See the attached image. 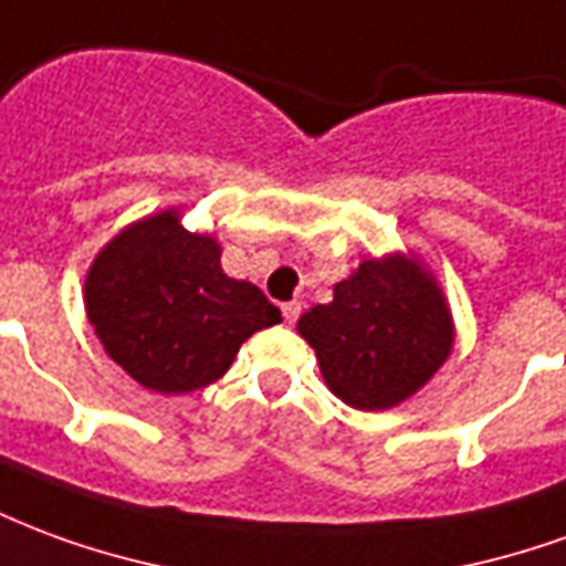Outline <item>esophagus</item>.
<instances>
[{"label":"esophagus","instance_id":"1","mask_svg":"<svg viewBox=\"0 0 566 566\" xmlns=\"http://www.w3.org/2000/svg\"><path fill=\"white\" fill-rule=\"evenodd\" d=\"M300 312H303V306H300L296 300H291V303H284V306H282V315H284V321H287V324H294V321L300 318Z\"/></svg>","mask_w":566,"mask_h":566}]
</instances>
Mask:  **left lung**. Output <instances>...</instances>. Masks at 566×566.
I'll list each match as a JSON object with an SVG mask.
<instances>
[{"instance_id":"8db88e82","label":"left lung","mask_w":566,"mask_h":566,"mask_svg":"<svg viewBox=\"0 0 566 566\" xmlns=\"http://www.w3.org/2000/svg\"><path fill=\"white\" fill-rule=\"evenodd\" d=\"M296 331L315 348L327 388L364 412L421 391L454 343L442 287L412 254L364 260Z\"/></svg>"}]
</instances>
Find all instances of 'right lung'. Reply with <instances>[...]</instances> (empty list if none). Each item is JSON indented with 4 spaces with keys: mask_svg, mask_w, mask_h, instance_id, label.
<instances>
[{
    "mask_svg": "<svg viewBox=\"0 0 566 566\" xmlns=\"http://www.w3.org/2000/svg\"><path fill=\"white\" fill-rule=\"evenodd\" d=\"M84 308L99 343L157 394L199 391L230 369L248 336L282 321L260 287L221 270V245L166 209L96 254Z\"/></svg>",
    "mask_w": 566,
    "mask_h": 566,
    "instance_id": "add662e5",
    "label": "right lung"
}]
</instances>
